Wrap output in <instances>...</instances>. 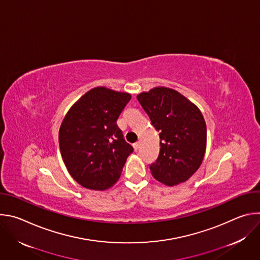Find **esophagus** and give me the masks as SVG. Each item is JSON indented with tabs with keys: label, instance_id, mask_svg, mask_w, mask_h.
<instances>
[{
	"label": "esophagus",
	"instance_id": "esophagus-1",
	"mask_svg": "<svg viewBox=\"0 0 260 260\" xmlns=\"http://www.w3.org/2000/svg\"><path fill=\"white\" fill-rule=\"evenodd\" d=\"M134 148H135V150H136V151H138V150H139V148H140V144H139V142H136V143L134 144Z\"/></svg>",
	"mask_w": 260,
	"mask_h": 260
}]
</instances>
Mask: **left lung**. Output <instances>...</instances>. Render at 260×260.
<instances>
[{"mask_svg":"<svg viewBox=\"0 0 260 260\" xmlns=\"http://www.w3.org/2000/svg\"><path fill=\"white\" fill-rule=\"evenodd\" d=\"M137 99L159 133V154L149 167L152 176L169 186L188 180L202 165L206 151L207 126L201 111L167 87L142 92Z\"/></svg>","mask_w":260,"mask_h":260,"instance_id":"8db88e82","label":"left lung"}]
</instances>
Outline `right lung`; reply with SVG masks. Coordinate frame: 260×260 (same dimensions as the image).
<instances>
[{
	"label": "right lung",
	"instance_id": "right-lung-1",
	"mask_svg": "<svg viewBox=\"0 0 260 260\" xmlns=\"http://www.w3.org/2000/svg\"><path fill=\"white\" fill-rule=\"evenodd\" d=\"M132 96L106 87L86 92L69 110L58 134L63 162L83 187L105 190L119 179L134 148L117 125Z\"/></svg>",
	"mask_w": 260,
	"mask_h": 260
}]
</instances>
